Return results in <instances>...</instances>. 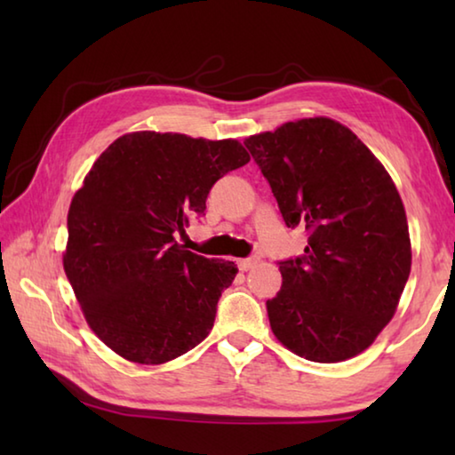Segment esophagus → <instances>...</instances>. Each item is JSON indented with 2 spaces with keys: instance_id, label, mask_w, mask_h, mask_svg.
Instances as JSON below:
<instances>
[{
  "instance_id": "34e87169",
  "label": "esophagus",
  "mask_w": 455,
  "mask_h": 455,
  "mask_svg": "<svg viewBox=\"0 0 455 455\" xmlns=\"http://www.w3.org/2000/svg\"><path fill=\"white\" fill-rule=\"evenodd\" d=\"M259 263V257H249V259H238L236 265L241 271H251L252 267H255Z\"/></svg>"
}]
</instances>
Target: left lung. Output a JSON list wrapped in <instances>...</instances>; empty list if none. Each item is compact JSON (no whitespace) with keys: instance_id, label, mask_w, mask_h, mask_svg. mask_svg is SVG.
<instances>
[{"instance_id":"obj_1","label":"left lung","mask_w":455,"mask_h":455,"mask_svg":"<svg viewBox=\"0 0 455 455\" xmlns=\"http://www.w3.org/2000/svg\"><path fill=\"white\" fill-rule=\"evenodd\" d=\"M271 184L284 225L305 227V255L281 260L267 311L275 337L299 357L339 363L387 325L411 271L402 196L347 126L303 118L244 140Z\"/></svg>"}]
</instances>
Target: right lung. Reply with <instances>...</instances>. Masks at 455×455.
<instances>
[{"label":"right lung","instance_id":"add662e5","mask_svg":"<svg viewBox=\"0 0 455 455\" xmlns=\"http://www.w3.org/2000/svg\"><path fill=\"white\" fill-rule=\"evenodd\" d=\"M233 138L130 132L100 154L68 211L64 271L90 329L132 363L160 365L211 333L233 260L176 243L212 184L249 163Z\"/></svg>","mask_w":455,"mask_h":455}]
</instances>
